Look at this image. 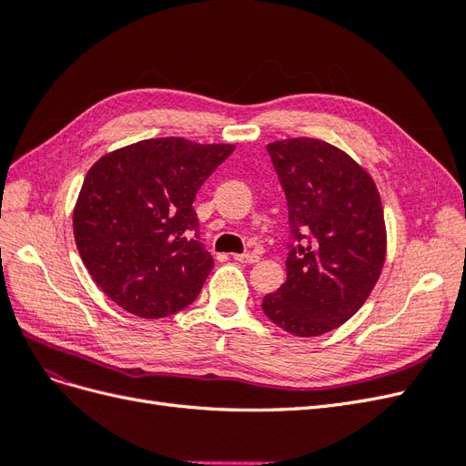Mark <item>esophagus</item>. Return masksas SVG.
<instances>
[{
  "mask_svg": "<svg viewBox=\"0 0 466 466\" xmlns=\"http://www.w3.org/2000/svg\"><path fill=\"white\" fill-rule=\"evenodd\" d=\"M233 258L237 262H243V264H255V262H258L257 252H243V255H233Z\"/></svg>",
  "mask_w": 466,
  "mask_h": 466,
  "instance_id": "esophagus-1",
  "label": "esophagus"
}]
</instances>
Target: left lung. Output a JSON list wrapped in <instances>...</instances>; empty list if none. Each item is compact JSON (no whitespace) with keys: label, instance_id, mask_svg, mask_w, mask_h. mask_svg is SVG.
<instances>
[{"label":"left lung","instance_id":"1","mask_svg":"<svg viewBox=\"0 0 466 466\" xmlns=\"http://www.w3.org/2000/svg\"><path fill=\"white\" fill-rule=\"evenodd\" d=\"M289 214L288 279L262 311L293 336H320L354 317L387 255L383 206L368 171L322 139L268 144Z\"/></svg>","mask_w":466,"mask_h":466}]
</instances>
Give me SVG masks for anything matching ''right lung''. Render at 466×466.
I'll list each match as a JSON object with an SVG mask.
<instances>
[{
    "mask_svg": "<svg viewBox=\"0 0 466 466\" xmlns=\"http://www.w3.org/2000/svg\"><path fill=\"white\" fill-rule=\"evenodd\" d=\"M231 144L155 137L98 159L74 209L79 257L124 311L163 319L188 307L214 268L192 208Z\"/></svg>",
    "mask_w": 466,
    "mask_h": 466,
    "instance_id": "obj_1",
    "label": "right lung"
}]
</instances>
